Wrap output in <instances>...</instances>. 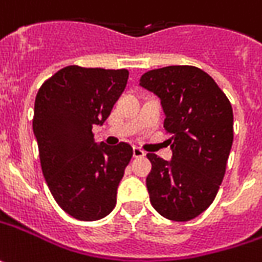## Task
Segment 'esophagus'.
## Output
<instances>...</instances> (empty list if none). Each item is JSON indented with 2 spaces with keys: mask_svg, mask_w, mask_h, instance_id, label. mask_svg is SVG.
Returning a JSON list of instances; mask_svg holds the SVG:
<instances>
[{
  "mask_svg": "<svg viewBox=\"0 0 262 262\" xmlns=\"http://www.w3.org/2000/svg\"><path fill=\"white\" fill-rule=\"evenodd\" d=\"M133 157L135 158H142V157H145V152L140 148H138V146H135L133 148Z\"/></svg>",
  "mask_w": 262,
  "mask_h": 262,
  "instance_id": "1",
  "label": "esophagus"
}]
</instances>
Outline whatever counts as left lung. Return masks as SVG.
Instances as JSON below:
<instances>
[{
  "instance_id": "left-lung-1",
  "label": "left lung",
  "mask_w": 262,
  "mask_h": 262,
  "mask_svg": "<svg viewBox=\"0 0 262 262\" xmlns=\"http://www.w3.org/2000/svg\"><path fill=\"white\" fill-rule=\"evenodd\" d=\"M140 86L161 98L172 159L148 154L146 178L154 209L165 219L187 222L213 203L225 177L233 142L228 97L209 74L190 65L152 69Z\"/></svg>"
}]
</instances>
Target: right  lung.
<instances>
[{
	"instance_id": "obj_1",
	"label": "right lung",
	"mask_w": 262,
	"mask_h": 262,
	"mask_svg": "<svg viewBox=\"0 0 262 262\" xmlns=\"http://www.w3.org/2000/svg\"><path fill=\"white\" fill-rule=\"evenodd\" d=\"M127 69H59L39 88L33 132L43 176L63 212L78 221L105 217L133 149L97 145L93 126L103 124L127 84Z\"/></svg>"
}]
</instances>
